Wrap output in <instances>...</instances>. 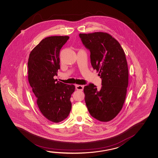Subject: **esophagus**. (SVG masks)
Here are the masks:
<instances>
[{
	"mask_svg": "<svg viewBox=\"0 0 158 158\" xmlns=\"http://www.w3.org/2000/svg\"><path fill=\"white\" fill-rule=\"evenodd\" d=\"M76 89L77 90L83 91L84 89V85H76Z\"/></svg>",
	"mask_w": 158,
	"mask_h": 158,
	"instance_id": "esophagus-1",
	"label": "esophagus"
}]
</instances>
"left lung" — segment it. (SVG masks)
Instances as JSON below:
<instances>
[{"label":"left lung","instance_id":"1","mask_svg":"<svg viewBox=\"0 0 158 158\" xmlns=\"http://www.w3.org/2000/svg\"><path fill=\"white\" fill-rule=\"evenodd\" d=\"M79 37L90 52L92 67L102 79L100 89L91 83L84 88L88 111L100 121H110L121 110L126 96L128 69L124 51L106 32L80 34Z\"/></svg>","mask_w":158,"mask_h":158}]
</instances>
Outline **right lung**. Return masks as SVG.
<instances>
[{
  "label": "right lung",
  "mask_w": 158,
  "mask_h": 158,
  "mask_svg": "<svg viewBox=\"0 0 158 158\" xmlns=\"http://www.w3.org/2000/svg\"><path fill=\"white\" fill-rule=\"evenodd\" d=\"M69 37L43 39L32 50L28 60V80L40 111L50 121L58 123L70 113L71 95L75 86L57 81L53 77L60 69V52Z\"/></svg>",
  "instance_id": "right-lung-1"
}]
</instances>
